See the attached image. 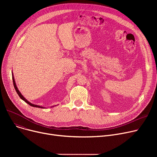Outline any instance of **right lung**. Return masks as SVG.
I'll return each mask as SVG.
<instances>
[{"mask_svg":"<svg viewBox=\"0 0 157 157\" xmlns=\"http://www.w3.org/2000/svg\"><path fill=\"white\" fill-rule=\"evenodd\" d=\"M12 76H13V85H14V88H15V90H16V92H17V94H18V95H19V97L21 98L22 100H23L25 102H27L28 104H29L30 105H31V106H33V107H36V108H43V107H42V106H40V105H35V104H32V103H30V102H29L26 98H24V97L21 94V93L20 92V91L18 90V88H17V86H16V83H15V81H14V76H13V74L12 75Z\"/></svg>","mask_w":157,"mask_h":157,"instance_id":"1","label":"right lung"}]
</instances>
